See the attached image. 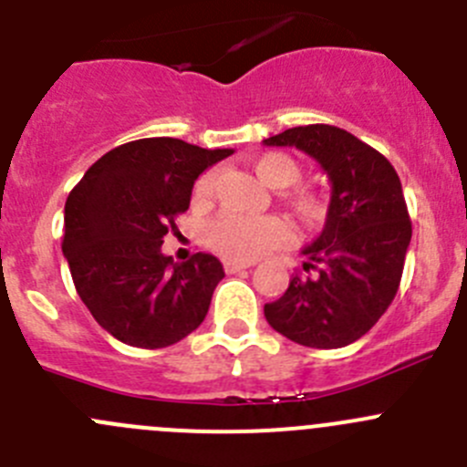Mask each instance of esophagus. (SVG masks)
Segmentation results:
<instances>
[{"label": "esophagus", "mask_w": 467, "mask_h": 467, "mask_svg": "<svg viewBox=\"0 0 467 467\" xmlns=\"http://www.w3.org/2000/svg\"><path fill=\"white\" fill-rule=\"evenodd\" d=\"M253 264L255 262H251V260H225L223 268H225V273H237V271H242V268H251Z\"/></svg>", "instance_id": "esophagus-1"}]
</instances>
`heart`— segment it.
Listing matches in <instances>:
<instances>
[{
    "label": "heart",
    "instance_id": "heart-1",
    "mask_svg": "<svg viewBox=\"0 0 467 467\" xmlns=\"http://www.w3.org/2000/svg\"><path fill=\"white\" fill-rule=\"evenodd\" d=\"M257 178L268 187L285 190L303 178V169L286 153H264L253 162ZM216 173L205 171L194 182V201L207 203L214 194ZM289 207L303 223H317L325 214V201L317 192L298 190L289 196ZM207 244L216 253L233 260H253L268 248H275L289 237V228L277 216H237L223 214L207 228Z\"/></svg>",
    "mask_w": 467,
    "mask_h": 467
}]
</instances>
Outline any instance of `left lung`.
<instances>
[{
	"label": "left lung",
	"mask_w": 467,
	"mask_h": 467,
	"mask_svg": "<svg viewBox=\"0 0 467 467\" xmlns=\"http://www.w3.org/2000/svg\"><path fill=\"white\" fill-rule=\"evenodd\" d=\"M264 144L305 150L332 182L323 233L303 248V268L314 275L296 273L289 289L264 305V317L300 346H350L379 321L402 280L411 219L398 173L337 126H296Z\"/></svg>",
	"instance_id": "1"
}]
</instances>
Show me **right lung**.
<instances>
[{
    "label": "right lung",
    "instance_id": "obj_1",
    "mask_svg": "<svg viewBox=\"0 0 467 467\" xmlns=\"http://www.w3.org/2000/svg\"><path fill=\"white\" fill-rule=\"evenodd\" d=\"M233 149L146 138L108 150L65 203L63 255L94 321L126 346L167 348L203 323L223 266L210 253L162 255L194 181Z\"/></svg>",
    "mask_w": 467,
    "mask_h": 467
}]
</instances>
